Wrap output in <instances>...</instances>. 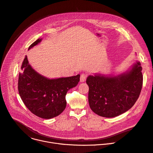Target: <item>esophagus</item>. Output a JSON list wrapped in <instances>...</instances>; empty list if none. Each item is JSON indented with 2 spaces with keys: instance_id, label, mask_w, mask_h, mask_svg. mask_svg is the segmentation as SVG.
I'll return each mask as SVG.
<instances>
[{
  "instance_id": "1",
  "label": "esophagus",
  "mask_w": 153,
  "mask_h": 153,
  "mask_svg": "<svg viewBox=\"0 0 153 153\" xmlns=\"http://www.w3.org/2000/svg\"><path fill=\"white\" fill-rule=\"evenodd\" d=\"M87 74L86 73H82L80 74V81L81 82H84L85 81L86 79H87Z\"/></svg>"
}]
</instances>
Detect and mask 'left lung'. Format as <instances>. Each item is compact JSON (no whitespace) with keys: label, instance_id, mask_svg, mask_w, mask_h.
<instances>
[{"label":"left lung","instance_id":"left-lung-1","mask_svg":"<svg viewBox=\"0 0 153 153\" xmlns=\"http://www.w3.org/2000/svg\"><path fill=\"white\" fill-rule=\"evenodd\" d=\"M141 63L117 76H88V103L98 116L114 117L124 113L134 105L143 85Z\"/></svg>","mask_w":153,"mask_h":153}]
</instances>
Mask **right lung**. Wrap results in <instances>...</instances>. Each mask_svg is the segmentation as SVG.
<instances>
[{"label": "right lung", "mask_w": 153, "mask_h": 153, "mask_svg": "<svg viewBox=\"0 0 153 153\" xmlns=\"http://www.w3.org/2000/svg\"><path fill=\"white\" fill-rule=\"evenodd\" d=\"M38 39L28 50L41 42ZM19 73L18 88L19 94L27 108L36 116L49 119L58 116L66 106L68 91L76 87L80 74L68 77L48 79L36 71L29 63L26 55Z\"/></svg>", "instance_id": "right-lung-1"}]
</instances>
